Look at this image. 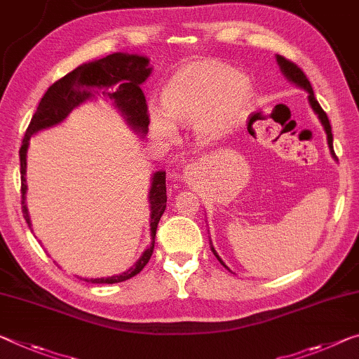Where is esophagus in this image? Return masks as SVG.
<instances>
[{
    "instance_id": "esophagus-1",
    "label": "esophagus",
    "mask_w": 359,
    "mask_h": 359,
    "mask_svg": "<svg viewBox=\"0 0 359 359\" xmlns=\"http://www.w3.org/2000/svg\"><path fill=\"white\" fill-rule=\"evenodd\" d=\"M195 170H196V168H195V166H187V169H185V174H184V175H185L187 179H190L191 175L195 174Z\"/></svg>"
}]
</instances>
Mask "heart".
Returning <instances> with one entry per match:
<instances>
[{"label":"heart","instance_id":"b5f03b06","mask_svg":"<svg viewBox=\"0 0 359 359\" xmlns=\"http://www.w3.org/2000/svg\"><path fill=\"white\" fill-rule=\"evenodd\" d=\"M252 95V81L244 73L215 60L189 62L164 84L163 107H147V118L163 139H172L174 121H180L190 123L198 140H217L241 123Z\"/></svg>","mask_w":359,"mask_h":359}]
</instances>
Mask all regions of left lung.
<instances>
[{"instance_id":"left-lung-1","label":"left lung","mask_w":359,"mask_h":359,"mask_svg":"<svg viewBox=\"0 0 359 359\" xmlns=\"http://www.w3.org/2000/svg\"><path fill=\"white\" fill-rule=\"evenodd\" d=\"M276 62H278V65H280V68H281V73L284 76H286L289 81L291 83H294L295 86H299V88H302L304 90H306V93H309V102H310V107L313 108V111L316 113L318 115V118H320V121H321V124H323V128H324V130H326V135H327V145H329V150H331V155H332V158L334 159H337V156H335V153H334V147H332V129H331V123H329V119H327V115L326 113H324V110L321 108V105L318 104V100H316V97H315V94H313V88H311V84H310V81H309V78L305 76V73L300 70V68L294 64V62H291V60H287V59H284L283 55H276ZM210 251L214 252V255L215 257H217V260L220 262L222 265L225 266V269H229V266H226L225 264H224V260H222L220 257H219V254L215 252V249L210 246ZM230 270V269H229Z\"/></svg>"}]
</instances>
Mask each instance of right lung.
Returning a JSON list of instances; mask_svg holds the SVG:
<instances>
[{
	"label": "right lung",
	"instance_id": "obj_1",
	"mask_svg": "<svg viewBox=\"0 0 359 359\" xmlns=\"http://www.w3.org/2000/svg\"><path fill=\"white\" fill-rule=\"evenodd\" d=\"M153 68L150 67L149 57L139 54L115 53L104 57V59L88 62L79 65L75 70L68 73L53 86H49L46 94L43 95L38 104L35 115L28 124L24 142L20 147V180H22V212L32 229L30 214L25 203L27 195V150L30 145V139L38 134L39 130L49 129L64 121L70 113L83 105L88 100H95L104 97L110 100L113 107L121 113L126 119L128 126L134 133L145 137L149 133V118H147V100L142 93L140 84L147 81ZM150 201V233L151 243L149 249L142 252L137 262L129 270L119 273V275L104 276V278H83L88 283L95 284H115L126 281L142 271L149 264V260L155 248V236L158 222L166 209V172L156 170L151 175V185L149 190Z\"/></svg>",
	"mask_w": 359,
	"mask_h": 359
}]
</instances>
